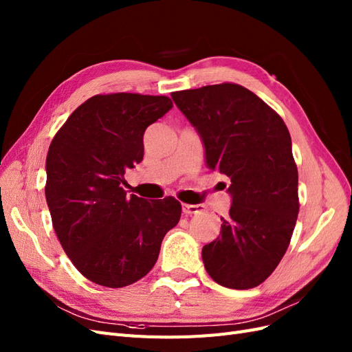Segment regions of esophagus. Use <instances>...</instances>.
Returning <instances> with one entry per match:
<instances>
[{"instance_id": "1", "label": "esophagus", "mask_w": 352, "mask_h": 352, "mask_svg": "<svg viewBox=\"0 0 352 352\" xmlns=\"http://www.w3.org/2000/svg\"><path fill=\"white\" fill-rule=\"evenodd\" d=\"M204 206L202 204H184L182 206V210L185 214H198V212L204 211Z\"/></svg>"}]
</instances>
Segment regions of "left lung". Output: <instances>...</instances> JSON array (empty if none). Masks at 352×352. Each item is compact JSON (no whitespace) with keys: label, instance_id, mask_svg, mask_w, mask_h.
I'll list each match as a JSON object with an SVG mask.
<instances>
[{"label":"left lung","instance_id":"left-lung-1","mask_svg":"<svg viewBox=\"0 0 352 352\" xmlns=\"http://www.w3.org/2000/svg\"><path fill=\"white\" fill-rule=\"evenodd\" d=\"M204 145L207 167L230 180L229 217L202 248L210 278L251 289L278 267L296 223L298 170L282 117L236 83L172 92Z\"/></svg>","mask_w":352,"mask_h":352}]
</instances>
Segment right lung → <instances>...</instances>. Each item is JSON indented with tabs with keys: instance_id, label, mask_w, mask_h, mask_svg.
I'll return each mask as SVG.
<instances>
[{
	"instance_id": "add662e5",
	"label": "right lung",
	"mask_w": 352,
	"mask_h": 352,
	"mask_svg": "<svg viewBox=\"0 0 352 352\" xmlns=\"http://www.w3.org/2000/svg\"><path fill=\"white\" fill-rule=\"evenodd\" d=\"M173 107L164 95H95L74 110L47 154L45 198L63 250L85 278L132 285L150 272L182 206L127 195L124 173L144 158V132Z\"/></svg>"
}]
</instances>
